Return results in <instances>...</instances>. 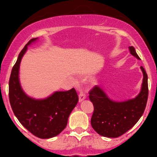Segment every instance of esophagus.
I'll use <instances>...</instances> for the list:
<instances>
[{
	"mask_svg": "<svg viewBox=\"0 0 157 157\" xmlns=\"http://www.w3.org/2000/svg\"><path fill=\"white\" fill-rule=\"evenodd\" d=\"M86 94L83 93L82 90H80V93H79V95H78V101L79 102H82V101H84V100L86 99Z\"/></svg>",
	"mask_w": 157,
	"mask_h": 157,
	"instance_id": "34e87169",
	"label": "esophagus"
}]
</instances>
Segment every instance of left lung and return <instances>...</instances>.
I'll return each mask as SVG.
<instances>
[{
    "label": "left lung",
    "mask_w": 157,
    "mask_h": 157,
    "mask_svg": "<svg viewBox=\"0 0 157 157\" xmlns=\"http://www.w3.org/2000/svg\"><path fill=\"white\" fill-rule=\"evenodd\" d=\"M130 53L140 59L133 46ZM143 74L141 90L134 98L123 101L111 99L101 86H95L90 93V100L94 107L91 126L96 132L106 138H117L135 125L145 111L148 100V76L141 67Z\"/></svg>",
    "instance_id": "8db88e82"
}]
</instances>
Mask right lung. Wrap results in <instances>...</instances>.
<instances>
[{
  "mask_svg": "<svg viewBox=\"0 0 157 157\" xmlns=\"http://www.w3.org/2000/svg\"><path fill=\"white\" fill-rule=\"evenodd\" d=\"M38 41L33 38L19 54L9 79V101L19 123L31 134L40 138H53L62 132L67 124L71 112L78 101L74 88L56 91L42 99L27 95L19 81V67L29 45Z\"/></svg>",
  "mask_w": 157,
  "mask_h": 157,
  "instance_id": "right-lung-1",
  "label": "right lung"
}]
</instances>
